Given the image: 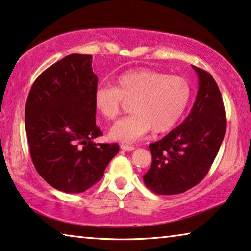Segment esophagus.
Wrapping results in <instances>:
<instances>
[{"label":"esophagus","mask_w":251,"mask_h":251,"mask_svg":"<svg viewBox=\"0 0 251 251\" xmlns=\"http://www.w3.org/2000/svg\"><path fill=\"white\" fill-rule=\"evenodd\" d=\"M121 150L126 151H131L134 150V147L130 146V145H121Z\"/></svg>","instance_id":"1"}]
</instances>
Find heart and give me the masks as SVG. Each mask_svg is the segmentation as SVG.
Instances as JSON below:
<instances>
[{
	"instance_id": "heart-1",
	"label": "heart",
	"mask_w": 251,
	"mask_h": 251,
	"mask_svg": "<svg viewBox=\"0 0 251 251\" xmlns=\"http://www.w3.org/2000/svg\"><path fill=\"white\" fill-rule=\"evenodd\" d=\"M190 95V86L184 78L141 68L117 75L114 86L100 83L94 92V103L105 119L114 120L121 110L122 100H132V114L115 123L110 137L133 143L151 129L155 132L172 129L182 118Z\"/></svg>"
}]
</instances>
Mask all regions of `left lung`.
<instances>
[{"instance_id":"1","label":"left lung","mask_w":251,"mask_h":251,"mask_svg":"<svg viewBox=\"0 0 251 251\" xmlns=\"http://www.w3.org/2000/svg\"><path fill=\"white\" fill-rule=\"evenodd\" d=\"M198 92L186 120L150 144L151 165L144 176L148 189L157 195H177L204 179L222 144L226 118L219 86L208 72L192 65Z\"/></svg>"}]
</instances>
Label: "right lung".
Masks as SVG:
<instances>
[{
	"instance_id": "right-lung-1",
	"label": "right lung",
	"mask_w": 251,
	"mask_h": 251,
	"mask_svg": "<svg viewBox=\"0 0 251 251\" xmlns=\"http://www.w3.org/2000/svg\"><path fill=\"white\" fill-rule=\"evenodd\" d=\"M92 55L71 54L36 79L25 108V126L35 169L50 186L68 194L86 191L103 177L118 144H96Z\"/></svg>"
}]
</instances>
